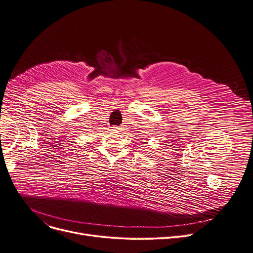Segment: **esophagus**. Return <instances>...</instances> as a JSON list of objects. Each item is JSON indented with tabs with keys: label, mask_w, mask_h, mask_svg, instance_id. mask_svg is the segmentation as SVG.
<instances>
[{
	"label": "esophagus",
	"mask_w": 253,
	"mask_h": 253,
	"mask_svg": "<svg viewBox=\"0 0 253 253\" xmlns=\"http://www.w3.org/2000/svg\"><path fill=\"white\" fill-rule=\"evenodd\" d=\"M114 130H119L120 129V127H118V126H114V127H112Z\"/></svg>",
	"instance_id": "1"
}]
</instances>
